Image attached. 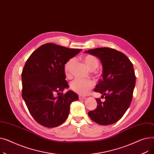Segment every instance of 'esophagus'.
Wrapping results in <instances>:
<instances>
[{
    "mask_svg": "<svg viewBox=\"0 0 154 154\" xmlns=\"http://www.w3.org/2000/svg\"><path fill=\"white\" fill-rule=\"evenodd\" d=\"M79 99H84H84H86V97H84V96L79 95Z\"/></svg>",
    "mask_w": 154,
    "mask_h": 154,
    "instance_id": "1",
    "label": "esophagus"
}]
</instances>
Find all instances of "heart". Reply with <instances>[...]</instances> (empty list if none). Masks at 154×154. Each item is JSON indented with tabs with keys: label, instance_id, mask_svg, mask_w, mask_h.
<instances>
[{
	"label": "heart",
	"instance_id": "heart-1",
	"mask_svg": "<svg viewBox=\"0 0 154 154\" xmlns=\"http://www.w3.org/2000/svg\"><path fill=\"white\" fill-rule=\"evenodd\" d=\"M83 60L87 65L88 68L91 70H94L98 67L99 65V60L95 56L91 54L85 55ZM74 63V59L72 58L69 59L64 64L63 70L65 74L67 77L71 76V70ZM95 75L99 76V73H96ZM95 83L91 79H76L70 83L71 90L79 94H86L94 87Z\"/></svg>",
	"mask_w": 154,
	"mask_h": 154
}]
</instances>
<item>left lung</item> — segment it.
Here are the masks:
<instances>
[{"label": "left lung", "mask_w": 154, "mask_h": 154, "mask_svg": "<svg viewBox=\"0 0 154 154\" xmlns=\"http://www.w3.org/2000/svg\"><path fill=\"white\" fill-rule=\"evenodd\" d=\"M85 52L97 57L102 63V80L94 91L100 93L101 98L106 99L102 102L96 99L97 106L88 115L98 124H113L122 117L132 102L136 79L133 64L124 54L109 47Z\"/></svg>", "instance_id": "1"}]
</instances>
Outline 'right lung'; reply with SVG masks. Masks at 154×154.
<instances>
[{"label":"right lung","mask_w":154,"mask_h":154,"mask_svg":"<svg viewBox=\"0 0 154 154\" xmlns=\"http://www.w3.org/2000/svg\"><path fill=\"white\" fill-rule=\"evenodd\" d=\"M81 49H73L47 43L32 53L22 72V96L34 120L46 127H55L68 117L70 105L78 100L69 87L63 66ZM57 93L58 96L55 97Z\"/></svg>","instance_id":"obj_1"}]
</instances>
